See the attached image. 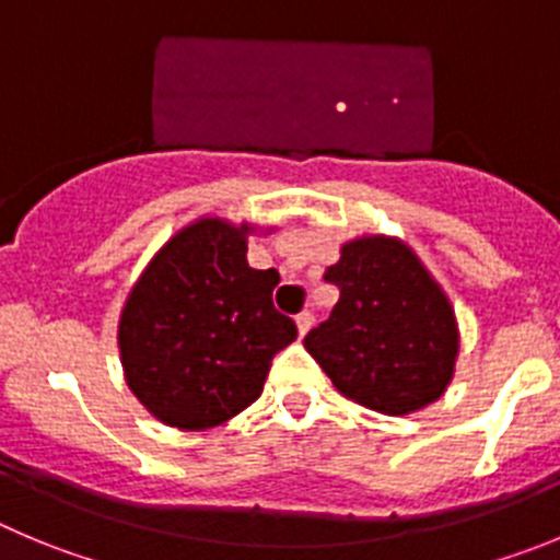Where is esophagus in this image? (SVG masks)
<instances>
[{
	"label": "esophagus",
	"mask_w": 560,
	"mask_h": 560,
	"mask_svg": "<svg viewBox=\"0 0 560 560\" xmlns=\"http://www.w3.org/2000/svg\"><path fill=\"white\" fill-rule=\"evenodd\" d=\"M312 323H315V315H312V312H310V310H306V312H301V315H298V317H295V326H298V334H301V337H304V334H306V331H310V328H312Z\"/></svg>",
	"instance_id": "obj_1"
}]
</instances>
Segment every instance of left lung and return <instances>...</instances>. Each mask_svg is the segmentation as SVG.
Returning <instances> with one entry per match:
<instances>
[{"mask_svg":"<svg viewBox=\"0 0 560 560\" xmlns=\"http://www.w3.org/2000/svg\"><path fill=\"white\" fill-rule=\"evenodd\" d=\"M323 279L339 301L304 345L331 384L381 415L433 404L453 378L458 326L415 250L384 234L351 240Z\"/></svg>","mask_w":560,"mask_h":560,"instance_id":"obj_1","label":"left lung"}]
</instances>
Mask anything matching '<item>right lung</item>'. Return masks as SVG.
Masks as SVG:
<instances>
[{"instance_id": "right-lung-1", "label": "right lung", "mask_w": 560, "mask_h": 560, "mask_svg": "<svg viewBox=\"0 0 560 560\" xmlns=\"http://www.w3.org/2000/svg\"><path fill=\"white\" fill-rule=\"evenodd\" d=\"M248 223L201 218L156 250L118 323L124 375L160 422L203 431L262 395L270 362L298 337L273 306L276 270L248 268Z\"/></svg>"}]
</instances>
